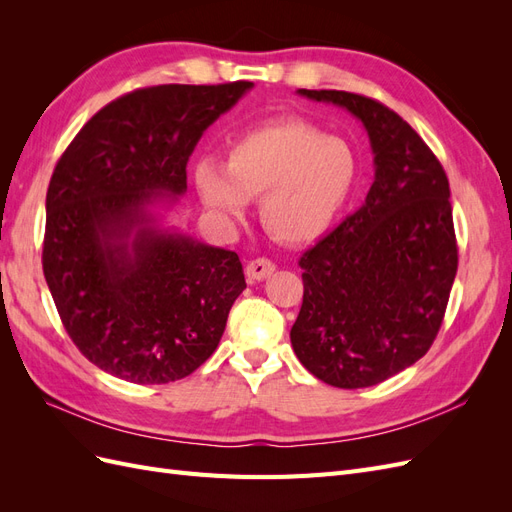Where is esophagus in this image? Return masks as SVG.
I'll return each instance as SVG.
<instances>
[{"label": "esophagus", "instance_id": "1", "mask_svg": "<svg viewBox=\"0 0 512 512\" xmlns=\"http://www.w3.org/2000/svg\"><path fill=\"white\" fill-rule=\"evenodd\" d=\"M273 271H275V262L273 260H269V258H256V260L250 262V265H247L245 275H247V280L260 282V280H265V277H269Z\"/></svg>", "mask_w": 512, "mask_h": 512}]
</instances>
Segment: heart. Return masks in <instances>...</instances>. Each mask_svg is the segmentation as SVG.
Segmentation results:
<instances>
[{
    "mask_svg": "<svg viewBox=\"0 0 512 512\" xmlns=\"http://www.w3.org/2000/svg\"><path fill=\"white\" fill-rule=\"evenodd\" d=\"M359 156L339 136L299 119L258 126L228 147L224 168L198 164L196 190L218 218L235 222L260 198V222L284 243L324 235L359 185Z\"/></svg>",
    "mask_w": 512,
    "mask_h": 512,
    "instance_id": "1",
    "label": "heart"
}]
</instances>
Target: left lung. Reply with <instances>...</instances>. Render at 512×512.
<instances>
[{
	"label": "left lung",
	"mask_w": 512,
	"mask_h": 512,
	"mask_svg": "<svg viewBox=\"0 0 512 512\" xmlns=\"http://www.w3.org/2000/svg\"><path fill=\"white\" fill-rule=\"evenodd\" d=\"M299 94L363 121L376 177L363 207L301 256L303 305L290 342L318 380L365 389L425 356L442 327L459 262L451 188L389 106L335 89Z\"/></svg>",
	"instance_id": "left-lung-1"
}]
</instances>
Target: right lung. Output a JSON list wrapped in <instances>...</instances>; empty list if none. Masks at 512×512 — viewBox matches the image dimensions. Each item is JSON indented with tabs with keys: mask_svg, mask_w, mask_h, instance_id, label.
Returning <instances> with one entry per match:
<instances>
[{
	"mask_svg": "<svg viewBox=\"0 0 512 512\" xmlns=\"http://www.w3.org/2000/svg\"><path fill=\"white\" fill-rule=\"evenodd\" d=\"M250 81L134 89L91 117L46 192L42 269L85 359L134 384L190 376L218 348L245 288L241 260L156 226L188 190L200 136Z\"/></svg>",
	"mask_w": 512,
	"mask_h": 512,
	"instance_id": "add662e5",
	"label": "right lung"
}]
</instances>
